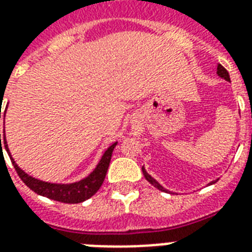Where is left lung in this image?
I'll return each mask as SVG.
<instances>
[{"mask_svg": "<svg viewBox=\"0 0 252 252\" xmlns=\"http://www.w3.org/2000/svg\"><path fill=\"white\" fill-rule=\"evenodd\" d=\"M217 76L221 77V78H223V80L227 81V82H230V76H229V73H227L226 69L223 68V66H222V65H221V64L217 65ZM142 174H144V176H145V179L148 180V182H149L150 184H153L154 187L158 188V189H159V191H163V192H167V193H171V192L168 191V189H166V188L162 187L161 184L158 183L157 180L154 179L153 176H150L149 174H148V172H146V170H145V167H144V166H142ZM217 180H219V179L212 180L211 183H209V186H211V184H215L216 182H217Z\"/></svg>", "mask_w": 252, "mask_h": 252, "instance_id": "8db88e82", "label": "left lung"}]
</instances>
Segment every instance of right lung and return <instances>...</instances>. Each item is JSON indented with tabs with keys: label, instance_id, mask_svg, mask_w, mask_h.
I'll list each match as a JSON object with an SVG mask.
<instances>
[{
	"label": "right lung",
	"instance_id": "add662e5",
	"mask_svg": "<svg viewBox=\"0 0 252 252\" xmlns=\"http://www.w3.org/2000/svg\"><path fill=\"white\" fill-rule=\"evenodd\" d=\"M6 108H7V107H6ZM6 108L5 112H3V116H5L6 114ZM1 142H2V144H0ZM116 145H118V141L114 142L112 145L107 148L106 152L103 153L102 158L99 159L98 165L95 166L94 170H93L89 175L85 176L84 179L78 180V182H74V183H49V182H44V180L36 179V178L29 175L27 172L23 171V170L15 163L14 158L11 157V154H10L7 142H6L5 130H3V134L0 133L1 156L2 146H3L6 149V152H7V154H9L10 159L13 162L14 168L17 170L18 175H19V178L22 179V182H23L30 189H32L33 192H36L37 195L45 196V197H48V199L56 200V201H61V203L66 204L82 203L85 200L90 199L91 196L98 191L99 188H100V186H102L103 180L106 178L107 170H108V166H110L111 157H112V152H114L115 146Z\"/></svg>",
	"mask_w": 252,
	"mask_h": 252
}]
</instances>
